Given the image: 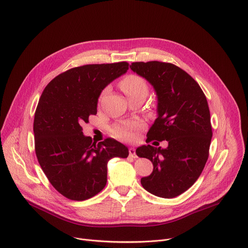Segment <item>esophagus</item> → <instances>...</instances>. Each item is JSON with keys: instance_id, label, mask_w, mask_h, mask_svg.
Segmentation results:
<instances>
[{"instance_id": "1", "label": "esophagus", "mask_w": 248, "mask_h": 248, "mask_svg": "<svg viewBox=\"0 0 248 248\" xmlns=\"http://www.w3.org/2000/svg\"><path fill=\"white\" fill-rule=\"evenodd\" d=\"M129 155H130L131 157H134V158H136V157H137L136 151H135V149H134V148H130V149H129Z\"/></svg>"}]
</instances>
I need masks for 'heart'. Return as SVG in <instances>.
<instances>
[{"label":"heart","instance_id":"1","mask_svg":"<svg viewBox=\"0 0 248 248\" xmlns=\"http://www.w3.org/2000/svg\"><path fill=\"white\" fill-rule=\"evenodd\" d=\"M120 88L124 93L131 99L136 96H147L149 93V86L146 79L139 75H128L120 81ZM107 89L103 92L105 93ZM143 127L140 121H132L122 124H117L112 128V134L118 139L130 141L136 136L137 131Z\"/></svg>","mask_w":248,"mask_h":248}]
</instances>
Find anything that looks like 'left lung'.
Here are the masks:
<instances>
[{
    "instance_id": "obj_1",
    "label": "left lung",
    "mask_w": 248,
    "mask_h": 248,
    "mask_svg": "<svg viewBox=\"0 0 248 248\" xmlns=\"http://www.w3.org/2000/svg\"><path fill=\"white\" fill-rule=\"evenodd\" d=\"M130 68L145 78L157 95L158 115L146 142L169 143L166 149L147 145L136 150L154 166L141 184L155 196L174 198L195 183L209 156L213 132L207 98L198 82L171 63L134 62Z\"/></svg>"
}]
</instances>
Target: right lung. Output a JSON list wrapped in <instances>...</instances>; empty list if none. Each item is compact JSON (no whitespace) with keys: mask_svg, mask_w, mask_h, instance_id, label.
<instances>
[{"mask_svg":"<svg viewBox=\"0 0 248 248\" xmlns=\"http://www.w3.org/2000/svg\"><path fill=\"white\" fill-rule=\"evenodd\" d=\"M129 69L127 62L72 68L44 89L34 115L35 154L52 186L64 197L84 201L105 187L107 161L127 157L128 148L107 138L98 144L81 125L97 112L102 90Z\"/></svg>","mask_w":248,"mask_h":248,"instance_id":"obj_1","label":"right lung"}]
</instances>
